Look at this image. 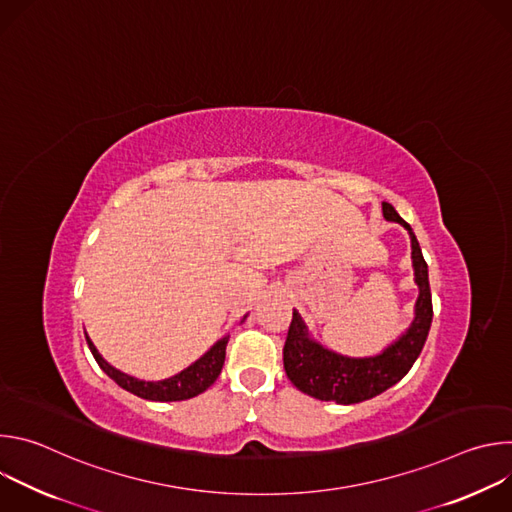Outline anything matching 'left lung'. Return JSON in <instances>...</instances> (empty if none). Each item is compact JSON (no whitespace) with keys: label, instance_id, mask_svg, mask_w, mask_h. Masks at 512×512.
<instances>
[{"label":"left lung","instance_id":"left-lung-1","mask_svg":"<svg viewBox=\"0 0 512 512\" xmlns=\"http://www.w3.org/2000/svg\"><path fill=\"white\" fill-rule=\"evenodd\" d=\"M383 216L389 223L401 225L411 239L413 281L419 289L415 316L409 328L379 354L346 356L318 342L300 312L294 310L283 346V367L287 379L314 399L352 405L381 395L409 373L427 340L433 318L427 263L415 233L389 202H383Z\"/></svg>","mask_w":512,"mask_h":512}]
</instances>
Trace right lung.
I'll return each instance as SVG.
<instances>
[{
    "label": "right lung",
    "mask_w": 512,
    "mask_h": 512,
    "mask_svg": "<svg viewBox=\"0 0 512 512\" xmlns=\"http://www.w3.org/2000/svg\"><path fill=\"white\" fill-rule=\"evenodd\" d=\"M245 318L241 322H245ZM85 336H87V332H85ZM227 342H229V336H223L221 340H216L196 362L190 364L188 369L180 371L178 375H174L170 379L141 381V379H135V377L115 369L113 364H109L101 356V352L97 350L93 340L87 336V344H89L97 364L103 369V373H107L121 389L129 391L141 399H148V401H184V399H192V397L204 393L223 371Z\"/></svg>",
    "instance_id": "1"
}]
</instances>
